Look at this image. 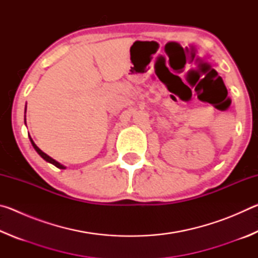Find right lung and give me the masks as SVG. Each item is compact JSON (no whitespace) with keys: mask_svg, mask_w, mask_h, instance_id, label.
Instances as JSON below:
<instances>
[{"mask_svg":"<svg viewBox=\"0 0 258 258\" xmlns=\"http://www.w3.org/2000/svg\"><path fill=\"white\" fill-rule=\"evenodd\" d=\"M25 113H26V107H25ZM25 124H26V115H25ZM29 140H30V143H32V146L34 147V149L35 150H36V152H37V154L38 155H40L41 157H42V158L43 159H44V160H46L47 161V163H50V164H52V165H54L55 166V167H58V168H60V169H64V168H66V166H63L62 164H60V163H58V161H56V160H54L53 158H51V157L50 156H47L46 154H45V152H43L41 149H40V148H38L36 145H35V142L33 141V139L32 138H30V135H29Z\"/></svg>","mask_w":258,"mask_h":258,"instance_id":"obj_1","label":"right lung"}]
</instances>
